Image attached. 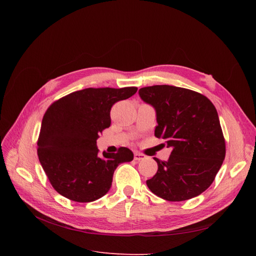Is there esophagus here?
I'll list each match as a JSON object with an SVG mask.
<instances>
[{
	"mask_svg": "<svg viewBox=\"0 0 256 256\" xmlns=\"http://www.w3.org/2000/svg\"><path fill=\"white\" fill-rule=\"evenodd\" d=\"M144 158H145V156H144L143 154L138 152H134V160L140 161V160H143Z\"/></svg>",
	"mask_w": 256,
	"mask_h": 256,
	"instance_id": "34e87169",
	"label": "esophagus"
}]
</instances>
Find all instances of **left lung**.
Returning <instances> with one entry per match:
<instances>
[{"label": "left lung", "mask_w": 256, "mask_h": 256, "mask_svg": "<svg viewBox=\"0 0 256 256\" xmlns=\"http://www.w3.org/2000/svg\"><path fill=\"white\" fill-rule=\"evenodd\" d=\"M138 95L156 111L154 136L172 147L168 160L154 158L158 171L146 180L147 187L170 202L200 196L212 184L226 157L214 106L200 92L172 85L142 88Z\"/></svg>", "instance_id": "1"}]
</instances>
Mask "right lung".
<instances>
[{
  "label": "right lung",
  "mask_w": 256,
  "mask_h": 256,
  "mask_svg": "<svg viewBox=\"0 0 256 256\" xmlns=\"http://www.w3.org/2000/svg\"><path fill=\"white\" fill-rule=\"evenodd\" d=\"M136 88H85L53 102L46 111L38 138V159L52 187L74 202L102 198L112 186L113 174L134 152L120 147L116 154H98L97 138L110 127V111L128 99Z\"/></svg>",
  "instance_id": "1"
}]
</instances>
